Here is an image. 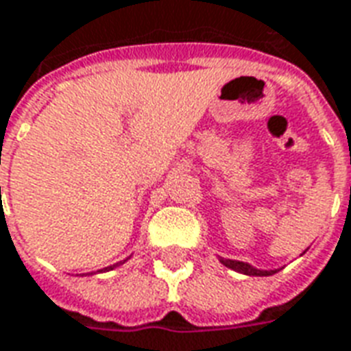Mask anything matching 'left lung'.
<instances>
[{
    "label": "left lung",
    "instance_id": "left-lung-1",
    "mask_svg": "<svg viewBox=\"0 0 351 351\" xmlns=\"http://www.w3.org/2000/svg\"><path fill=\"white\" fill-rule=\"evenodd\" d=\"M307 251V249H305ZM303 251V253H305ZM223 266H227V268L234 269L238 274H243V275H255V277H268V275H274L277 274L279 269H258L255 266H251L249 262H241V261H230V258H219Z\"/></svg>",
    "mask_w": 351,
    "mask_h": 351
}]
</instances>
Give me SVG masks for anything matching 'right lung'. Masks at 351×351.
Wrapping results in <instances>:
<instances>
[{
	"label": "right lung",
	"mask_w": 351,
	"mask_h": 351,
	"mask_svg": "<svg viewBox=\"0 0 351 351\" xmlns=\"http://www.w3.org/2000/svg\"><path fill=\"white\" fill-rule=\"evenodd\" d=\"M128 258H130V256H128ZM128 258H124V261L117 262V264H113V266H108V268H102V269H98V274H104V271H111V269H115L117 266H121V264H124V262L128 261ZM85 275H93V271H90V274H85Z\"/></svg>",
	"instance_id": "obj_1"
}]
</instances>
